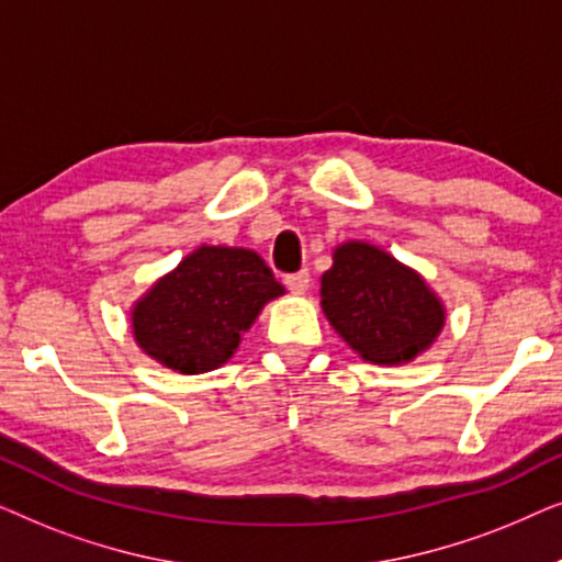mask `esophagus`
Wrapping results in <instances>:
<instances>
[{
  "label": "esophagus",
  "instance_id": "obj_1",
  "mask_svg": "<svg viewBox=\"0 0 562 562\" xmlns=\"http://www.w3.org/2000/svg\"><path fill=\"white\" fill-rule=\"evenodd\" d=\"M310 273L306 271H299V273H291V276H286V289L291 291V294H296V296H304L306 291H310Z\"/></svg>",
  "mask_w": 562,
  "mask_h": 562
}]
</instances>
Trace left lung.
Returning a JSON list of instances; mask_svg holds the SVG:
<instances>
[{
    "instance_id": "obj_1",
    "label": "left lung",
    "mask_w": 562,
    "mask_h": 562,
    "mask_svg": "<svg viewBox=\"0 0 562 562\" xmlns=\"http://www.w3.org/2000/svg\"><path fill=\"white\" fill-rule=\"evenodd\" d=\"M319 296L335 333L373 366L412 363L432 348L448 319L425 276L366 240L337 245Z\"/></svg>"
}]
</instances>
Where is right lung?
Masks as SVG:
<instances>
[{
    "instance_id": "obj_1",
    "label": "right lung",
    "mask_w": 562,
    "mask_h": 562,
    "mask_svg": "<svg viewBox=\"0 0 562 562\" xmlns=\"http://www.w3.org/2000/svg\"><path fill=\"white\" fill-rule=\"evenodd\" d=\"M286 294L256 250L199 245L133 304L145 356L183 375L225 366L263 306Z\"/></svg>"
}]
</instances>
